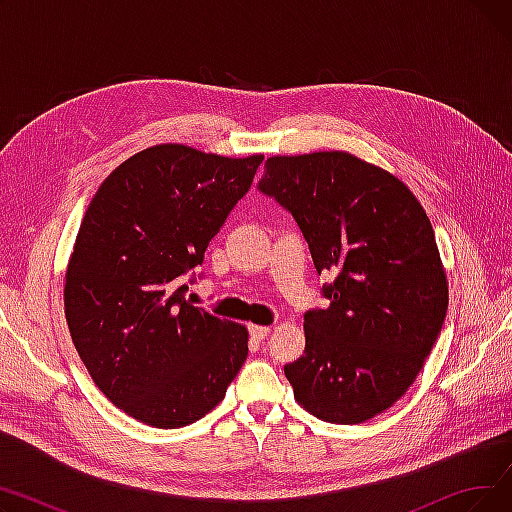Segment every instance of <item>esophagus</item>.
Returning <instances> with one entry per match:
<instances>
[{"label":"esophagus","instance_id":"34e87169","mask_svg":"<svg viewBox=\"0 0 512 512\" xmlns=\"http://www.w3.org/2000/svg\"><path fill=\"white\" fill-rule=\"evenodd\" d=\"M249 334H251L255 340H265L267 336H270V328H267V326H251V328H249Z\"/></svg>","mask_w":512,"mask_h":512}]
</instances>
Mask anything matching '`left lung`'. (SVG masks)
I'll list each match as a JSON object with an SVG mask.
<instances>
[{"instance_id": "1", "label": "left lung", "mask_w": 512, "mask_h": 512, "mask_svg": "<svg viewBox=\"0 0 512 512\" xmlns=\"http://www.w3.org/2000/svg\"><path fill=\"white\" fill-rule=\"evenodd\" d=\"M257 191L301 228L326 309L305 313V353L284 365L315 417L353 425L390 409L440 336L448 286L436 236L409 188L342 151L265 161Z\"/></svg>"}]
</instances>
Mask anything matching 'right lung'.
<instances>
[{
    "instance_id": "obj_1",
    "label": "right lung",
    "mask_w": 512,
    "mask_h": 512,
    "mask_svg": "<svg viewBox=\"0 0 512 512\" xmlns=\"http://www.w3.org/2000/svg\"><path fill=\"white\" fill-rule=\"evenodd\" d=\"M261 161L157 145L126 159L89 203L66 272V319L93 382L130 417L193 423L245 363V326L195 307L186 280Z\"/></svg>"
}]
</instances>
